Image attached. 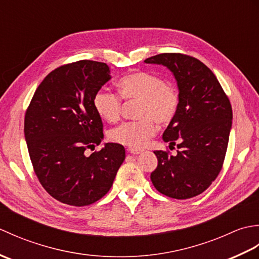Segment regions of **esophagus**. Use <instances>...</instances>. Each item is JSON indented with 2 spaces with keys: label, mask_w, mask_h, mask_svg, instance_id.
<instances>
[{
  "label": "esophagus",
  "mask_w": 259,
  "mask_h": 259,
  "mask_svg": "<svg viewBox=\"0 0 259 259\" xmlns=\"http://www.w3.org/2000/svg\"><path fill=\"white\" fill-rule=\"evenodd\" d=\"M128 151L131 153V155H139V153L142 152L141 149H137V148H130Z\"/></svg>",
  "instance_id": "obj_1"
}]
</instances>
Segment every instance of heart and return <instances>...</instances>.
Masks as SVG:
<instances>
[{"mask_svg": "<svg viewBox=\"0 0 259 259\" xmlns=\"http://www.w3.org/2000/svg\"><path fill=\"white\" fill-rule=\"evenodd\" d=\"M118 95L104 89L95 93L92 104L95 111L107 122H115L120 118L122 102L137 101L135 121H126L108 133L115 144L141 148L155 135L156 122L169 124L178 112L180 96L172 83L163 81L160 75L149 71H136L118 81Z\"/></svg>", "mask_w": 259, "mask_h": 259, "instance_id": "b5f03b06", "label": "heart"}]
</instances>
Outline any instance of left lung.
Segmentation results:
<instances>
[{"label":"left lung","instance_id":"8db88e82","mask_svg":"<svg viewBox=\"0 0 259 259\" xmlns=\"http://www.w3.org/2000/svg\"><path fill=\"white\" fill-rule=\"evenodd\" d=\"M162 64L178 83V112L162 138L177 155L156 150L150 175L155 188L175 199L200 195L218 177L226 156L233 110L216 75L199 60L183 53H161L145 60Z\"/></svg>","mask_w":259,"mask_h":259}]
</instances>
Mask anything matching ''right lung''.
<instances>
[{
  "instance_id": "add662e5",
  "label": "right lung",
  "mask_w": 259,
  "mask_h": 259,
  "mask_svg": "<svg viewBox=\"0 0 259 259\" xmlns=\"http://www.w3.org/2000/svg\"><path fill=\"white\" fill-rule=\"evenodd\" d=\"M110 79L102 62L61 65L41 82L26 109L24 136L33 170L48 194L65 205L83 207L101 199L125 158L119 144L84 153L103 138L92 99Z\"/></svg>"
}]
</instances>
